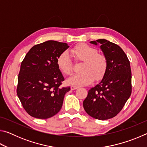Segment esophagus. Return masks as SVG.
Returning a JSON list of instances; mask_svg holds the SVG:
<instances>
[{
	"instance_id": "obj_1",
	"label": "esophagus",
	"mask_w": 147,
	"mask_h": 147,
	"mask_svg": "<svg viewBox=\"0 0 147 147\" xmlns=\"http://www.w3.org/2000/svg\"><path fill=\"white\" fill-rule=\"evenodd\" d=\"M78 88L77 86H72L71 87V90H74V89H78Z\"/></svg>"
}]
</instances>
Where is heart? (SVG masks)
<instances>
[{"label":"heart","instance_id":"obj_1","mask_svg":"<svg viewBox=\"0 0 147 147\" xmlns=\"http://www.w3.org/2000/svg\"><path fill=\"white\" fill-rule=\"evenodd\" d=\"M76 61H83L80 71L67 80V82L74 86H85L93 82L94 79L99 80L105 75L108 69V59L103 54L98 53L97 49L86 44H80L71 50ZM58 68L67 75L73 71V61L68 52L63 51L56 59Z\"/></svg>","mask_w":147,"mask_h":147}]
</instances>
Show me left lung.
<instances>
[{"label": "left lung", "mask_w": 147, "mask_h": 147, "mask_svg": "<svg viewBox=\"0 0 147 147\" xmlns=\"http://www.w3.org/2000/svg\"><path fill=\"white\" fill-rule=\"evenodd\" d=\"M98 45L108 59V69L100 82L88 91L83 102L86 113L98 120L120 112L131 93V73L127 56L120 47L106 39L90 41Z\"/></svg>", "instance_id": "1"}]
</instances>
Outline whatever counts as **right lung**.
Segmentation results:
<instances>
[{
  "label": "right lung",
  "mask_w": 147,
  "mask_h": 147,
  "mask_svg": "<svg viewBox=\"0 0 147 147\" xmlns=\"http://www.w3.org/2000/svg\"><path fill=\"white\" fill-rule=\"evenodd\" d=\"M69 47L65 43L50 40L36 45L21 65L17 94L30 115L48 119L60 110L70 87L61 88L64 78L56 64L61 53Z\"/></svg>",
  "instance_id": "right-lung-1"
}]
</instances>
